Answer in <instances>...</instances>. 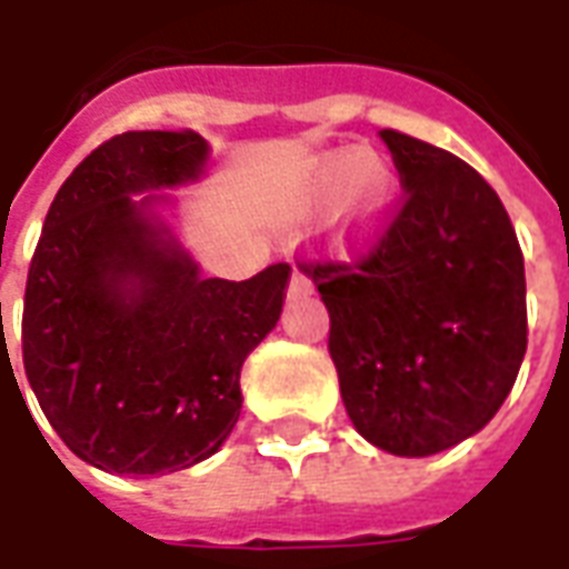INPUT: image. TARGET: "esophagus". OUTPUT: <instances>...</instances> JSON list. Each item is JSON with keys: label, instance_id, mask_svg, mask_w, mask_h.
Segmentation results:
<instances>
[{"label": "esophagus", "instance_id": "34e87169", "mask_svg": "<svg viewBox=\"0 0 569 569\" xmlns=\"http://www.w3.org/2000/svg\"><path fill=\"white\" fill-rule=\"evenodd\" d=\"M310 280L305 277V271H292V277H289V296H298V292H308Z\"/></svg>", "mask_w": 569, "mask_h": 569}]
</instances>
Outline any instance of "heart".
Returning <instances> with one entry per match:
<instances>
[{
  "instance_id": "1",
  "label": "heart",
  "mask_w": 569,
  "mask_h": 569,
  "mask_svg": "<svg viewBox=\"0 0 569 569\" xmlns=\"http://www.w3.org/2000/svg\"><path fill=\"white\" fill-rule=\"evenodd\" d=\"M396 191V173L381 158L359 151H332L298 173L286 191L283 212L292 219H305L322 212L335 200V240L347 247L381 228L393 210Z\"/></svg>"
}]
</instances>
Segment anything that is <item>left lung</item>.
Listing matches in <instances>:
<instances>
[{"mask_svg":"<svg viewBox=\"0 0 569 569\" xmlns=\"http://www.w3.org/2000/svg\"><path fill=\"white\" fill-rule=\"evenodd\" d=\"M402 198L347 261L301 259L329 310L347 418L399 457L485 427L527 350L525 256L497 191L457 154L381 130Z\"/></svg>","mask_w":569,"mask_h":569,"instance_id":"obj_1","label":"left lung"}]
</instances>
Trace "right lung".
<instances>
[{"instance_id": "add662e5", "label": "right lung", "mask_w": 569, "mask_h": 569, "mask_svg": "<svg viewBox=\"0 0 569 569\" xmlns=\"http://www.w3.org/2000/svg\"><path fill=\"white\" fill-rule=\"evenodd\" d=\"M194 130H128L57 191L23 296V371L69 451L106 472L207 460L240 418L243 359L283 310L292 268L200 280L140 219L133 191L200 173Z\"/></svg>"}]
</instances>
